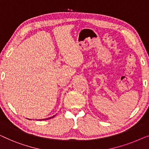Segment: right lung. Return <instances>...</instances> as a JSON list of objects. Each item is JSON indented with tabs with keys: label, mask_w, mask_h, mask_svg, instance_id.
Returning <instances> with one entry per match:
<instances>
[{
	"label": "right lung",
	"mask_w": 149,
	"mask_h": 149,
	"mask_svg": "<svg viewBox=\"0 0 149 149\" xmlns=\"http://www.w3.org/2000/svg\"><path fill=\"white\" fill-rule=\"evenodd\" d=\"M52 117H54V116H53V117H49V118H47V119H51V118H52Z\"/></svg>",
	"instance_id": "right-lung-1"
}]
</instances>
